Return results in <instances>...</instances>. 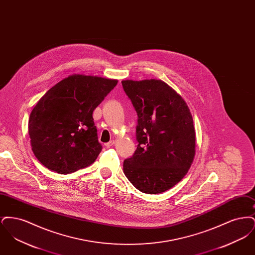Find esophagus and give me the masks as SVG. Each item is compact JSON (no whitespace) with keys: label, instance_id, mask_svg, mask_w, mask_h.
Returning a JSON list of instances; mask_svg holds the SVG:
<instances>
[{"label":"esophagus","instance_id":"34e87169","mask_svg":"<svg viewBox=\"0 0 255 255\" xmlns=\"http://www.w3.org/2000/svg\"><path fill=\"white\" fill-rule=\"evenodd\" d=\"M114 144H115V140L113 139V140H111V141H109V142L105 143V147H106V148H111V147L114 145Z\"/></svg>","mask_w":255,"mask_h":255}]
</instances>
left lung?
<instances>
[{"label": "left lung", "mask_w": 255, "mask_h": 255, "mask_svg": "<svg viewBox=\"0 0 255 255\" xmlns=\"http://www.w3.org/2000/svg\"><path fill=\"white\" fill-rule=\"evenodd\" d=\"M138 120L133 157L123 162L127 179L139 191L158 194L187 174L196 152L192 115L174 89L159 79L122 80Z\"/></svg>", "instance_id": "1"}]
</instances>
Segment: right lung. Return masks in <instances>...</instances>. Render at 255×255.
I'll return each mask as SVG.
<instances>
[{
	"label": "right lung",
	"instance_id": "1",
	"mask_svg": "<svg viewBox=\"0 0 255 255\" xmlns=\"http://www.w3.org/2000/svg\"><path fill=\"white\" fill-rule=\"evenodd\" d=\"M117 84V79L73 73L38 100L28 134L33 154L45 167L66 175L95 162L102 146L93 112Z\"/></svg>",
	"mask_w": 255,
	"mask_h": 255
}]
</instances>
